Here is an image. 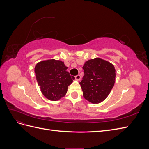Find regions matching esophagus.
Masks as SVG:
<instances>
[{"label":"esophagus","mask_w":149,"mask_h":149,"mask_svg":"<svg viewBox=\"0 0 149 149\" xmlns=\"http://www.w3.org/2000/svg\"><path fill=\"white\" fill-rule=\"evenodd\" d=\"M75 79H76V80L79 81V80H81V76L79 74H78L75 76Z\"/></svg>","instance_id":"34e87169"}]
</instances>
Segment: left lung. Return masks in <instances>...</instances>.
Returning <instances> with one entry per match:
<instances>
[{
    "label": "left lung",
    "instance_id": "1",
    "mask_svg": "<svg viewBox=\"0 0 149 149\" xmlns=\"http://www.w3.org/2000/svg\"><path fill=\"white\" fill-rule=\"evenodd\" d=\"M84 75L79 83L83 97L93 104L100 103L109 95L116 81V70L110 62L96 58L83 66Z\"/></svg>",
    "mask_w": 149,
    "mask_h": 149
}]
</instances>
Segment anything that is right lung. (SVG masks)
Here are the masks:
<instances>
[{
  "label": "right lung",
  "mask_w": 149,
  "mask_h": 149,
  "mask_svg": "<svg viewBox=\"0 0 149 149\" xmlns=\"http://www.w3.org/2000/svg\"><path fill=\"white\" fill-rule=\"evenodd\" d=\"M67 68L64 62L54 59L40 61L35 66L37 83L48 100L58 101L66 95L68 87L74 79Z\"/></svg>",
  "instance_id": "right-lung-1"
}]
</instances>
